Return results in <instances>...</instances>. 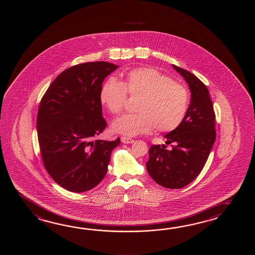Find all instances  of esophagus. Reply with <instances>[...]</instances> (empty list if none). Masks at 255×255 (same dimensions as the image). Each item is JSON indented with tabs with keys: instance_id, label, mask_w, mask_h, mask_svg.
Instances as JSON below:
<instances>
[{
	"instance_id": "obj_1",
	"label": "esophagus",
	"mask_w": 255,
	"mask_h": 255,
	"mask_svg": "<svg viewBox=\"0 0 255 255\" xmlns=\"http://www.w3.org/2000/svg\"><path fill=\"white\" fill-rule=\"evenodd\" d=\"M121 141H122L123 143H125V144H131V143H133L135 140H134V139H132V138H130V137L122 136V137H121Z\"/></svg>"
}]
</instances>
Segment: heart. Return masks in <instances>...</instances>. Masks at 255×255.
<instances>
[{
    "instance_id": "heart-1",
    "label": "heart",
    "mask_w": 255,
    "mask_h": 255,
    "mask_svg": "<svg viewBox=\"0 0 255 255\" xmlns=\"http://www.w3.org/2000/svg\"><path fill=\"white\" fill-rule=\"evenodd\" d=\"M128 94L138 98L136 113L115 120L112 129L134 136L150 132L167 133L177 129L189 110L190 93L179 83L159 71L142 67L126 74L123 82L110 79L100 91V102L111 114L120 115L125 108Z\"/></svg>"
}]
</instances>
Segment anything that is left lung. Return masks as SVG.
Segmentation results:
<instances>
[{
  "instance_id": "left-lung-1",
  "label": "left lung",
  "mask_w": 255,
  "mask_h": 255,
  "mask_svg": "<svg viewBox=\"0 0 255 255\" xmlns=\"http://www.w3.org/2000/svg\"><path fill=\"white\" fill-rule=\"evenodd\" d=\"M184 77L191 92L185 120L177 129L165 135V145H152L146 170L157 184L168 189H181L201 173L216 138L215 113L209 90L189 71L173 65Z\"/></svg>"
}]
</instances>
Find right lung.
I'll return each mask as SVG.
<instances>
[{"instance_id":"right-lung-1","label":"right lung","mask_w":255,"mask_h":255,"mask_svg":"<svg viewBox=\"0 0 255 255\" xmlns=\"http://www.w3.org/2000/svg\"><path fill=\"white\" fill-rule=\"evenodd\" d=\"M119 66L89 62L62 72L43 95L37 113V135L44 168L65 190H91L108 171L114 141L96 139L107 127L100 91Z\"/></svg>"}]
</instances>
